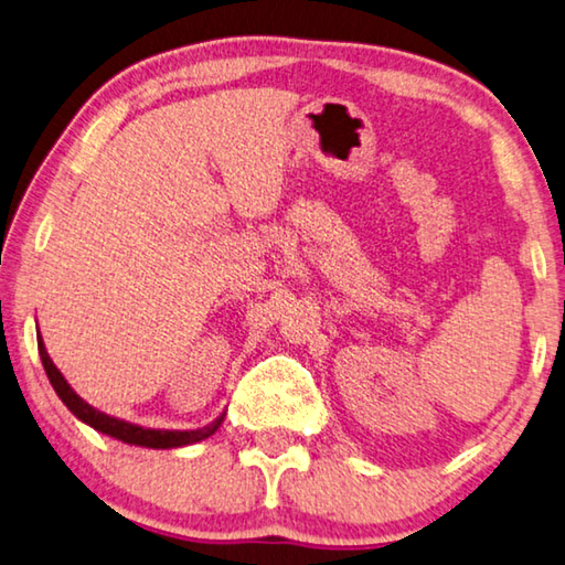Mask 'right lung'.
Here are the masks:
<instances>
[{
	"mask_svg": "<svg viewBox=\"0 0 565 565\" xmlns=\"http://www.w3.org/2000/svg\"><path fill=\"white\" fill-rule=\"evenodd\" d=\"M36 348H40L42 365H44V370H47L50 383L54 391H57V395L62 397V403L67 405V408L77 415L82 423L92 425V428L105 433V436H113L117 440L129 443V446H142V448H180V446H190V443L205 440L220 428L222 418H217L212 425H205V428H198V430H150V428H140V425L109 418V415L95 411L92 405H87L77 393L72 391L67 381H64L62 373L57 370V365L50 360L42 338L36 340Z\"/></svg>",
	"mask_w": 565,
	"mask_h": 565,
	"instance_id": "right-lung-1",
	"label": "right lung"
}]
</instances>
